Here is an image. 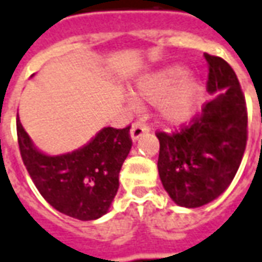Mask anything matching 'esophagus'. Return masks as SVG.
<instances>
[{
    "mask_svg": "<svg viewBox=\"0 0 262 262\" xmlns=\"http://www.w3.org/2000/svg\"><path fill=\"white\" fill-rule=\"evenodd\" d=\"M148 130H150V127H148V126H147L144 122H135L130 129L132 140L136 141L139 137L143 136V135H144V133Z\"/></svg>",
    "mask_w": 262,
    "mask_h": 262,
    "instance_id": "obj_1",
    "label": "esophagus"
}]
</instances>
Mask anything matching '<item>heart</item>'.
<instances>
[{"instance_id":"heart-1","label":"heart","mask_w":262,"mask_h":262,"mask_svg":"<svg viewBox=\"0 0 262 262\" xmlns=\"http://www.w3.org/2000/svg\"><path fill=\"white\" fill-rule=\"evenodd\" d=\"M186 71L170 67L146 75L136 83L137 98L151 104L158 102L161 118L170 125H182L190 119L200 98V84L185 79Z\"/></svg>"}]
</instances>
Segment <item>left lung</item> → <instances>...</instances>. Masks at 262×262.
Returning a JSON list of instances; mask_svg holds the SVG:
<instances>
[{
    "instance_id": "obj_1",
    "label": "left lung",
    "mask_w": 262,
    "mask_h": 262,
    "mask_svg": "<svg viewBox=\"0 0 262 262\" xmlns=\"http://www.w3.org/2000/svg\"><path fill=\"white\" fill-rule=\"evenodd\" d=\"M207 92L214 98L201 114L173 133L157 132L158 172L178 205L208 204L232 183L247 144V106L234 71L220 57L204 54Z\"/></svg>"
}]
</instances>
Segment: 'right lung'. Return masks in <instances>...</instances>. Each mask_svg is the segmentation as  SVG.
<instances>
[{"label":"right lung","instance_id":"right-lung-1","mask_svg":"<svg viewBox=\"0 0 262 262\" xmlns=\"http://www.w3.org/2000/svg\"><path fill=\"white\" fill-rule=\"evenodd\" d=\"M16 132L23 164L48 204L80 221L108 212L119 187V170L132 148L130 126L104 127L86 146L61 156L38 151L19 118Z\"/></svg>","mask_w":262,"mask_h":262}]
</instances>
